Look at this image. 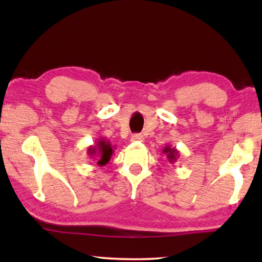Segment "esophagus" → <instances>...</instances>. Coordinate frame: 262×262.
Instances as JSON below:
<instances>
[{"mask_svg": "<svg viewBox=\"0 0 262 262\" xmlns=\"http://www.w3.org/2000/svg\"><path fill=\"white\" fill-rule=\"evenodd\" d=\"M130 140L133 142H143L144 137H143V135H141V134H133Z\"/></svg>", "mask_w": 262, "mask_h": 262, "instance_id": "34e87169", "label": "esophagus"}]
</instances>
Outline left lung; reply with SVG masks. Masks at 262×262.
Listing matches in <instances>:
<instances>
[{
    "label": "left lung",
    "mask_w": 262,
    "mask_h": 262,
    "mask_svg": "<svg viewBox=\"0 0 262 262\" xmlns=\"http://www.w3.org/2000/svg\"><path fill=\"white\" fill-rule=\"evenodd\" d=\"M162 151H163V154L166 155L167 161L170 162V163H172V164L176 163L177 159L179 158L178 149L171 147V145H165V147H164V149L162 150Z\"/></svg>",
    "instance_id": "1"
}]
</instances>
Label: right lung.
<instances>
[{
  "mask_svg": "<svg viewBox=\"0 0 262 262\" xmlns=\"http://www.w3.org/2000/svg\"><path fill=\"white\" fill-rule=\"evenodd\" d=\"M114 152L112 144L110 141H106L105 139H100L97 141V143L94 145H90L88 148V155L97 161V165L104 166L110 162L111 157Z\"/></svg>",
  "mask_w": 262,
  "mask_h": 262,
  "instance_id": "1",
  "label": "right lung"
}]
</instances>
